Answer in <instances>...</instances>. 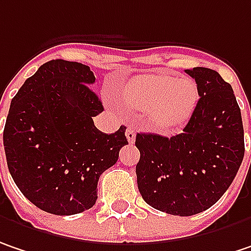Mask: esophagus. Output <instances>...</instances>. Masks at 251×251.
<instances>
[{
	"mask_svg": "<svg viewBox=\"0 0 251 251\" xmlns=\"http://www.w3.org/2000/svg\"><path fill=\"white\" fill-rule=\"evenodd\" d=\"M135 138H136V130H135V127L129 126V127L126 129V139H127L129 143H133V142H135Z\"/></svg>",
	"mask_w": 251,
	"mask_h": 251,
	"instance_id": "esophagus-1",
	"label": "esophagus"
}]
</instances>
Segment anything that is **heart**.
Instances as JSON below:
<instances>
[{
    "mask_svg": "<svg viewBox=\"0 0 251 251\" xmlns=\"http://www.w3.org/2000/svg\"><path fill=\"white\" fill-rule=\"evenodd\" d=\"M122 98L130 108L149 112L151 121L159 129L170 130L190 118L199 99V89L189 78L143 74L126 83Z\"/></svg>",
    "mask_w": 251,
    "mask_h": 251,
    "instance_id": "heart-1",
    "label": "heart"
}]
</instances>
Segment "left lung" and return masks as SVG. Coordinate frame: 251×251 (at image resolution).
<instances>
[{
    "instance_id": "obj_1",
    "label": "left lung",
    "mask_w": 251,
    "mask_h": 251,
    "mask_svg": "<svg viewBox=\"0 0 251 251\" xmlns=\"http://www.w3.org/2000/svg\"><path fill=\"white\" fill-rule=\"evenodd\" d=\"M199 100L183 132L138 133V189L156 210L192 216L212 207L234 180L244 156L242 113L231 85L209 68L186 69Z\"/></svg>"
}]
</instances>
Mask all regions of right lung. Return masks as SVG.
<instances>
[{
  "label": "right lung",
  "instance_id": "1",
  "mask_svg": "<svg viewBox=\"0 0 251 251\" xmlns=\"http://www.w3.org/2000/svg\"><path fill=\"white\" fill-rule=\"evenodd\" d=\"M88 65L52 59L24 82L4 127L7 165L24 196L44 212L81 213L98 199V180L127 145L125 126L103 133V105Z\"/></svg>",
  "mask_w": 251,
  "mask_h": 251
}]
</instances>
